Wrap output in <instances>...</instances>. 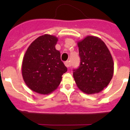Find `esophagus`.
Wrapping results in <instances>:
<instances>
[{
    "instance_id": "34e87169",
    "label": "esophagus",
    "mask_w": 130,
    "mask_h": 130,
    "mask_svg": "<svg viewBox=\"0 0 130 130\" xmlns=\"http://www.w3.org/2000/svg\"><path fill=\"white\" fill-rule=\"evenodd\" d=\"M65 66H66L67 68H69L70 67V62H69V61H65Z\"/></svg>"
}]
</instances>
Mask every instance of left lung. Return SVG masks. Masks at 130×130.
Here are the masks:
<instances>
[{
    "label": "left lung",
    "instance_id": "obj_1",
    "mask_svg": "<svg viewBox=\"0 0 130 130\" xmlns=\"http://www.w3.org/2000/svg\"><path fill=\"white\" fill-rule=\"evenodd\" d=\"M77 44L80 64L73 70L76 84L86 94L100 92L113 76L114 62L111 53L104 42L97 36H86Z\"/></svg>",
    "mask_w": 130,
    "mask_h": 130
}]
</instances>
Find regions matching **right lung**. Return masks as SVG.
<instances>
[{
  "mask_svg": "<svg viewBox=\"0 0 130 130\" xmlns=\"http://www.w3.org/2000/svg\"><path fill=\"white\" fill-rule=\"evenodd\" d=\"M58 38L50 35L39 36L29 46L23 60L22 75L32 91L49 94L56 90L61 76L67 71L56 50Z\"/></svg>",
  "mask_w": 130,
  "mask_h": 130,
  "instance_id": "add662e5",
  "label": "right lung"
}]
</instances>
